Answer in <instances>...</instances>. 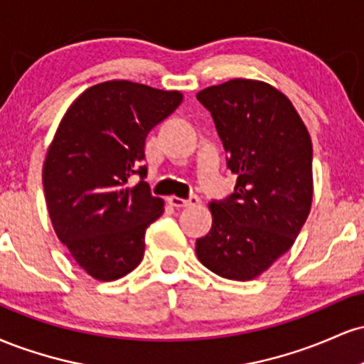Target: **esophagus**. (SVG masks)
Wrapping results in <instances>:
<instances>
[{
	"label": "esophagus",
	"instance_id": "34e87169",
	"mask_svg": "<svg viewBox=\"0 0 364 364\" xmlns=\"http://www.w3.org/2000/svg\"><path fill=\"white\" fill-rule=\"evenodd\" d=\"M169 205L173 207H188V205H196L200 202V198L196 195H190L188 198H179V196H169L168 198Z\"/></svg>",
	"mask_w": 364,
	"mask_h": 364
}]
</instances>
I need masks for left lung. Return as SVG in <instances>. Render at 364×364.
<instances>
[{
	"mask_svg": "<svg viewBox=\"0 0 364 364\" xmlns=\"http://www.w3.org/2000/svg\"><path fill=\"white\" fill-rule=\"evenodd\" d=\"M210 112L235 193L212 200V229L196 257L231 281H252L282 257L311 208L310 133L289 99L269 83L235 78L196 94Z\"/></svg>",
	"mask_w": 364,
	"mask_h": 364,
	"instance_id": "obj_1",
	"label": "left lung"
}]
</instances>
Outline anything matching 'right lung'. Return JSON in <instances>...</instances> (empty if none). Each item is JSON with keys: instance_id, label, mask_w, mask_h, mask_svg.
Wrapping results in <instances>:
<instances>
[{"instance_id": "1", "label": "right lung", "mask_w": 364, "mask_h": 364, "mask_svg": "<svg viewBox=\"0 0 364 364\" xmlns=\"http://www.w3.org/2000/svg\"><path fill=\"white\" fill-rule=\"evenodd\" d=\"M181 101L178 90L104 82L58 127L43 169L48 212L61 243L97 281L124 277L144 258L145 231L164 207L144 181L145 139ZM132 176H141L135 187Z\"/></svg>"}]
</instances>
